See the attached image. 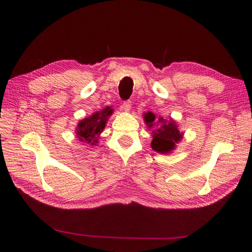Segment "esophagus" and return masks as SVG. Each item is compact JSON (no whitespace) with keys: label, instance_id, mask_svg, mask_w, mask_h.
<instances>
[{"label":"esophagus","instance_id":"34e87169","mask_svg":"<svg viewBox=\"0 0 252 252\" xmlns=\"http://www.w3.org/2000/svg\"><path fill=\"white\" fill-rule=\"evenodd\" d=\"M131 100H126V101H125V103L122 104V106H121V109L123 110V111H126V112H129L130 110H131Z\"/></svg>","mask_w":252,"mask_h":252}]
</instances>
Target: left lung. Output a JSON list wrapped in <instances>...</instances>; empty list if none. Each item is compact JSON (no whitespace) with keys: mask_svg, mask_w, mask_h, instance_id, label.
I'll return each instance as SVG.
<instances>
[{"mask_svg":"<svg viewBox=\"0 0 252 252\" xmlns=\"http://www.w3.org/2000/svg\"><path fill=\"white\" fill-rule=\"evenodd\" d=\"M144 121L148 129H153V141L151 146L155 152L160 154H169L175 148L182 138L183 133H181L176 122L172 119L167 120L162 117H156L153 112L148 111L144 114Z\"/></svg>","mask_w":252,"mask_h":252,"instance_id":"8db88e82","label":"left lung"}]
</instances>
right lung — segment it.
<instances>
[{
    "mask_svg": "<svg viewBox=\"0 0 252 252\" xmlns=\"http://www.w3.org/2000/svg\"><path fill=\"white\" fill-rule=\"evenodd\" d=\"M112 112H114V109H111V107L108 106L80 121L76 129L79 141L91 144V145H96L98 143L99 134L105 129L107 120L112 115Z\"/></svg>",
    "mask_w": 252,
    "mask_h": 252,
    "instance_id": "1",
    "label": "right lung"
}]
</instances>
